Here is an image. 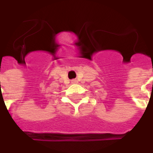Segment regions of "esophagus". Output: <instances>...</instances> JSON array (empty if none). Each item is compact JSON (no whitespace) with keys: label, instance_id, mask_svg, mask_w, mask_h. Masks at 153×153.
Here are the masks:
<instances>
[{"label":"esophagus","instance_id":"34e87169","mask_svg":"<svg viewBox=\"0 0 153 153\" xmlns=\"http://www.w3.org/2000/svg\"><path fill=\"white\" fill-rule=\"evenodd\" d=\"M71 83H77V80L76 79L71 80Z\"/></svg>","mask_w":153,"mask_h":153}]
</instances>
